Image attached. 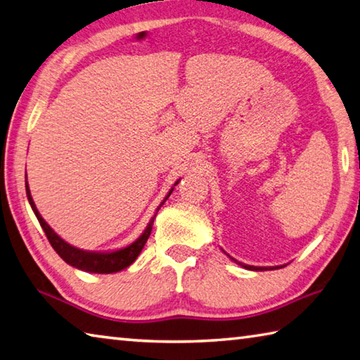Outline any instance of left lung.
Returning a JSON list of instances; mask_svg holds the SVG:
<instances>
[{"mask_svg": "<svg viewBox=\"0 0 360 360\" xmlns=\"http://www.w3.org/2000/svg\"><path fill=\"white\" fill-rule=\"evenodd\" d=\"M233 261H236L234 258H231ZM238 263V261H236ZM238 264H240L243 267H245V269H250V271H266V267H255V266H248V264H243V263H238ZM269 269H272V267H269Z\"/></svg>", "mask_w": 360, "mask_h": 360, "instance_id": "8db88e82", "label": "left lung"}]
</instances>
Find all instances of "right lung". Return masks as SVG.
Segmentation results:
<instances>
[{
  "label": "right lung",
  "mask_w": 360,
  "mask_h": 360,
  "mask_svg": "<svg viewBox=\"0 0 360 360\" xmlns=\"http://www.w3.org/2000/svg\"><path fill=\"white\" fill-rule=\"evenodd\" d=\"M176 184H178V182H176ZM172 192H173V188L168 192L165 200L160 202V206L168 200V197L172 195ZM26 197H28V201H30V205L32 207V211H34L39 224H41L42 230L45 231V236H47L51 247L55 248V252L60 255V257L64 261H66L68 264L77 267V269H82L84 272H93V274L120 272V271L126 269V267L132 264L134 261L136 259V257L140 255V252L143 250V247H145L149 234H151V231H153V224H154L155 215H158L159 209H160V206H159L158 211H155V214H154V217L149 220L146 230L143 231L141 236L136 239L135 243H132V244L124 247V248H120V250H115V252H88V250H82V248H77L74 245L68 244L66 240L61 239L53 230H51L47 221L42 219V215L39 214L34 201H32V198H31L28 182H26Z\"/></svg>",
  "instance_id": "1"
}]
</instances>
